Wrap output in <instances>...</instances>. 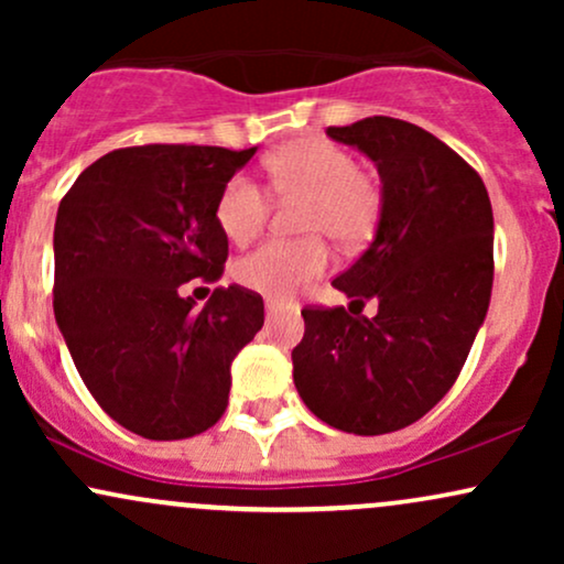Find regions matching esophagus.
Segmentation results:
<instances>
[{"label": "esophagus", "instance_id": "34e87169", "mask_svg": "<svg viewBox=\"0 0 564 564\" xmlns=\"http://www.w3.org/2000/svg\"><path fill=\"white\" fill-rule=\"evenodd\" d=\"M264 310H268V318H273V315L286 313L289 304H283V302H278V300H268V302H264Z\"/></svg>", "mask_w": 564, "mask_h": 564}]
</instances>
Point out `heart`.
I'll list each match as a JSON object with an SVG mask.
<instances>
[{"label":"heart","mask_w":564,"mask_h":564,"mask_svg":"<svg viewBox=\"0 0 564 564\" xmlns=\"http://www.w3.org/2000/svg\"><path fill=\"white\" fill-rule=\"evenodd\" d=\"M270 187L281 198H304L300 241H268L236 268L238 283L270 300H289L304 283L328 268V246H360L377 230L381 215V185L371 172L341 145L328 140H300L268 159ZM219 230L243 246L260 236L270 217L268 191L249 174L225 183L215 209Z\"/></svg>","instance_id":"heart-1"}]
</instances>
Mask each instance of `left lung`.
Instances as JSON below:
<instances>
[{
    "instance_id": "obj_1",
    "label": "left lung",
    "mask_w": 564,
    "mask_h": 564,
    "mask_svg": "<svg viewBox=\"0 0 564 564\" xmlns=\"http://www.w3.org/2000/svg\"><path fill=\"white\" fill-rule=\"evenodd\" d=\"M326 132L379 170L377 236L332 286L380 310L304 307L294 384L328 426L387 435L432 411L467 364L494 289V209L480 174L422 127L371 116Z\"/></svg>"
}]
</instances>
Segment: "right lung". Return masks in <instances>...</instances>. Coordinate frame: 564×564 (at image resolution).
<instances>
[{
	"label": "right lung",
	"mask_w": 564,
	"mask_h": 564,
	"mask_svg": "<svg viewBox=\"0 0 564 564\" xmlns=\"http://www.w3.org/2000/svg\"><path fill=\"white\" fill-rule=\"evenodd\" d=\"M257 148L134 145L87 166L57 206L55 321L102 411L148 440H185L228 408L230 364L264 323L262 296L215 283L228 238L215 209Z\"/></svg>",
	"instance_id": "right-lung-1"
}]
</instances>
